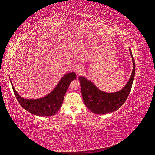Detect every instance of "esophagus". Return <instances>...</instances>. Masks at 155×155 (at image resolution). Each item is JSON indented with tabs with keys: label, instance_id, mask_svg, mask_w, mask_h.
<instances>
[{
	"label": "esophagus",
	"instance_id": "1",
	"mask_svg": "<svg viewBox=\"0 0 155 155\" xmlns=\"http://www.w3.org/2000/svg\"><path fill=\"white\" fill-rule=\"evenodd\" d=\"M82 68L81 67H80V66L77 67V68H76V73L77 74H81L82 73Z\"/></svg>",
	"mask_w": 155,
	"mask_h": 155
}]
</instances>
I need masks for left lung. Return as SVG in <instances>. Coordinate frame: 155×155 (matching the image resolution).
Listing matches in <instances>:
<instances>
[{"label":"left lung","mask_w":155,"mask_h":155,"mask_svg":"<svg viewBox=\"0 0 155 155\" xmlns=\"http://www.w3.org/2000/svg\"><path fill=\"white\" fill-rule=\"evenodd\" d=\"M129 50L133 61V71L127 85L118 92L112 93L103 92L97 88L93 82L83 77H79L84 104L92 112L97 114H105L114 112L121 107L128 98L135 72V61L130 48Z\"/></svg>","instance_id":"left-lung-1"}]
</instances>
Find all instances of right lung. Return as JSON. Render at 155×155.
<instances>
[{
	"mask_svg": "<svg viewBox=\"0 0 155 155\" xmlns=\"http://www.w3.org/2000/svg\"><path fill=\"white\" fill-rule=\"evenodd\" d=\"M75 78L74 72L66 74L49 94L38 100L23 98L17 93L11 81V84L17 100L25 110L36 116H49L54 115L60 109L69 85Z\"/></svg>",
	"mask_w": 155,
	"mask_h": 155,
	"instance_id": "add662e5",
	"label": "right lung"
}]
</instances>
